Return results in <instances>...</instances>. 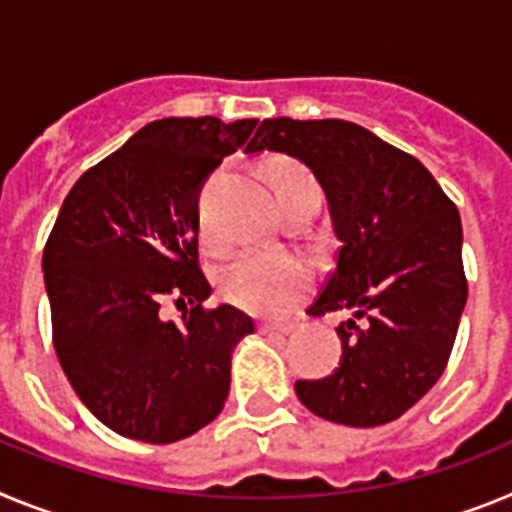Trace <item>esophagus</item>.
Wrapping results in <instances>:
<instances>
[{
  "mask_svg": "<svg viewBox=\"0 0 512 512\" xmlns=\"http://www.w3.org/2000/svg\"><path fill=\"white\" fill-rule=\"evenodd\" d=\"M261 333H279V336H289L295 330V323H261Z\"/></svg>",
  "mask_w": 512,
  "mask_h": 512,
  "instance_id": "esophagus-1",
  "label": "esophagus"
}]
</instances>
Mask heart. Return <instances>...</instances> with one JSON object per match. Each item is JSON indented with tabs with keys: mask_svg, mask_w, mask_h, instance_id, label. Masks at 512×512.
<instances>
[{
	"mask_svg": "<svg viewBox=\"0 0 512 512\" xmlns=\"http://www.w3.org/2000/svg\"><path fill=\"white\" fill-rule=\"evenodd\" d=\"M274 189L312 182L302 166L279 164L271 171ZM202 233L212 241V228L202 215ZM312 282V266L300 253L271 251V248H246L220 269V292L246 312L279 315L287 312L307 292Z\"/></svg>",
	"mask_w": 512,
	"mask_h": 512,
	"instance_id": "obj_1",
	"label": "heart"
}]
</instances>
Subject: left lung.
<instances>
[{"label":"left lung","instance_id":"8db88e82","mask_svg":"<svg viewBox=\"0 0 512 512\" xmlns=\"http://www.w3.org/2000/svg\"><path fill=\"white\" fill-rule=\"evenodd\" d=\"M284 153L315 174L341 241L310 315L343 312L341 361L295 392L330 423L372 428L400 418L446 369L467 279L461 217L418 158L346 120H264L253 153Z\"/></svg>","mask_w":512,"mask_h":512}]
</instances>
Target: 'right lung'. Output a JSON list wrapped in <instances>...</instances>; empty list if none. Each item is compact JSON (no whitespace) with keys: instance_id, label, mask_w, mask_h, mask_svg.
<instances>
[{"instance_id":"obj_1","label":"right lung","mask_w":512,"mask_h":512,"mask_svg":"<svg viewBox=\"0 0 512 512\" xmlns=\"http://www.w3.org/2000/svg\"><path fill=\"white\" fill-rule=\"evenodd\" d=\"M256 122H148L63 200L43 251L53 346L79 400L120 436L182 441L223 410L233 348L253 320L202 307L212 287L197 264V200ZM166 296L182 324L160 318Z\"/></svg>"}]
</instances>
